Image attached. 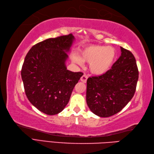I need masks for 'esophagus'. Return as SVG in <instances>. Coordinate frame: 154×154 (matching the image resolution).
<instances>
[{"mask_svg":"<svg viewBox=\"0 0 154 154\" xmlns=\"http://www.w3.org/2000/svg\"><path fill=\"white\" fill-rule=\"evenodd\" d=\"M87 79H88V76H87V75H83V76L81 77V81H82V82H83V83H86Z\"/></svg>","mask_w":154,"mask_h":154,"instance_id":"1","label":"esophagus"}]
</instances>
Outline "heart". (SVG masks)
<instances>
[{"label": "heart", "instance_id": "obj_1", "mask_svg": "<svg viewBox=\"0 0 154 154\" xmlns=\"http://www.w3.org/2000/svg\"><path fill=\"white\" fill-rule=\"evenodd\" d=\"M116 51L113 47L93 45L85 48L80 52V57L71 55V60L79 65L83 62L89 63V69L94 75H103L110 69L116 58Z\"/></svg>", "mask_w": 154, "mask_h": 154}]
</instances>
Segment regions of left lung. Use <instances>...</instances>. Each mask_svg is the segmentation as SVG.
<instances>
[{"label":"left lung","instance_id":"left-lung-1","mask_svg":"<svg viewBox=\"0 0 154 154\" xmlns=\"http://www.w3.org/2000/svg\"><path fill=\"white\" fill-rule=\"evenodd\" d=\"M120 49L121 55L110 69L87 81V105L100 117L120 112L134 95L139 75L136 59L131 51Z\"/></svg>","mask_w":154,"mask_h":154}]
</instances>
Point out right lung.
Instances as JSON below:
<instances>
[{"label":"right lung","mask_w":154,"mask_h":154,"mask_svg":"<svg viewBox=\"0 0 154 154\" xmlns=\"http://www.w3.org/2000/svg\"><path fill=\"white\" fill-rule=\"evenodd\" d=\"M74 39L70 34L39 42L29 50L22 65L26 95L32 105L48 115L64 109L83 75L67 70L65 65Z\"/></svg>","instance_id":"add662e5"}]
</instances>
